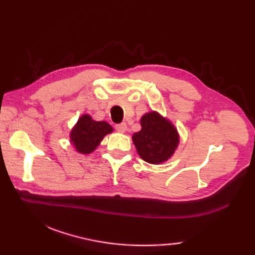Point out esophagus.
<instances>
[{
    "label": "esophagus",
    "mask_w": 255,
    "mask_h": 255,
    "mask_svg": "<svg viewBox=\"0 0 255 255\" xmlns=\"http://www.w3.org/2000/svg\"><path fill=\"white\" fill-rule=\"evenodd\" d=\"M115 129L118 132H125L127 130V124L126 123H122V124H118L115 126Z\"/></svg>",
    "instance_id": "esophagus-1"
}]
</instances>
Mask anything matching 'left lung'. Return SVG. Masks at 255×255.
<instances>
[{
  "instance_id": "1",
  "label": "left lung",
  "mask_w": 255,
  "mask_h": 255,
  "mask_svg": "<svg viewBox=\"0 0 255 255\" xmlns=\"http://www.w3.org/2000/svg\"><path fill=\"white\" fill-rule=\"evenodd\" d=\"M140 125V131L132 134L140 158L151 164H161L171 159L180 143V134L170 119L151 111L141 116Z\"/></svg>"
}]
</instances>
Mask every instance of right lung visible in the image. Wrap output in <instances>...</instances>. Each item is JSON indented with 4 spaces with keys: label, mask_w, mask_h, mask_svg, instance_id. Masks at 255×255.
Segmentation results:
<instances>
[{
    "label": "right lung",
    "mask_w": 255,
    "mask_h": 255,
    "mask_svg": "<svg viewBox=\"0 0 255 255\" xmlns=\"http://www.w3.org/2000/svg\"><path fill=\"white\" fill-rule=\"evenodd\" d=\"M114 131L110 124L94 121L89 114H83L70 131V142L81 154H90L99 147L106 134Z\"/></svg>",
    "instance_id": "1"
}]
</instances>
